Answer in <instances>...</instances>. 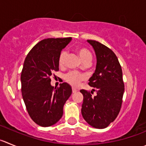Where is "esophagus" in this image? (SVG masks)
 Returning a JSON list of instances; mask_svg holds the SVG:
<instances>
[{
    "mask_svg": "<svg viewBox=\"0 0 146 146\" xmlns=\"http://www.w3.org/2000/svg\"><path fill=\"white\" fill-rule=\"evenodd\" d=\"M77 92V90H76V89H74V88H72V92L73 93H76Z\"/></svg>",
    "mask_w": 146,
    "mask_h": 146,
    "instance_id": "esophagus-1",
    "label": "esophagus"
}]
</instances>
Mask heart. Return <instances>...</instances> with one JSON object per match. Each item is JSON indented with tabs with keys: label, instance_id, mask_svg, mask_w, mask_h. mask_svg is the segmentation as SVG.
Returning <instances> with one entry per match:
<instances>
[{
	"label": "heart",
	"instance_id": "b5f03b06",
	"mask_svg": "<svg viewBox=\"0 0 146 146\" xmlns=\"http://www.w3.org/2000/svg\"><path fill=\"white\" fill-rule=\"evenodd\" d=\"M76 51L78 54L79 56L81 59V60L82 61L83 63L85 62H91L92 56L91 52L87 48L80 46L76 48ZM66 57V52L65 51H62L59 56V64L60 66H63L64 64ZM64 80L70 85L73 86V87H77V86L80 85V82L84 80V76L80 74L78 72H71L65 74Z\"/></svg>",
	"mask_w": 146,
	"mask_h": 146
}]
</instances>
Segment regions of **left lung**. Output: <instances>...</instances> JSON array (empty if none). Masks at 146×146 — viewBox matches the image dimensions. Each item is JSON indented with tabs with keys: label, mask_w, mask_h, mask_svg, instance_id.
Here are the masks:
<instances>
[{
	"label": "left lung",
	"mask_w": 146,
	"mask_h": 146,
	"mask_svg": "<svg viewBox=\"0 0 146 146\" xmlns=\"http://www.w3.org/2000/svg\"><path fill=\"white\" fill-rule=\"evenodd\" d=\"M93 47L97 59L96 69L89 80V85L95 87L96 96L81 90L83 95L82 115L92 127L105 128L115 120L120 110L124 94L123 72L117 57L106 46L87 40ZM91 91V93H92Z\"/></svg>",
	"instance_id": "8db88e82"
}]
</instances>
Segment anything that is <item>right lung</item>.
I'll list each match as a JSON object with an SVG mask.
<instances>
[{"label": "right lung", "mask_w": 146, "mask_h": 146, "mask_svg": "<svg viewBox=\"0 0 146 146\" xmlns=\"http://www.w3.org/2000/svg\"><path fill=\"white\" fill-rule=\"evenodd\" d=\"M72 38H46L29 51L21 75L23 100L31 118L37 125L48 127L63 115V108L72 95V87L64 82L59 87L51 84V76L59 70L61 51Z\"/></svg>", "instance_id": "1"}]
</instances>
